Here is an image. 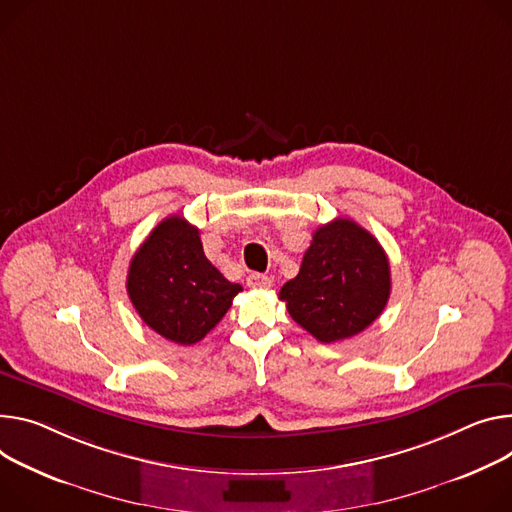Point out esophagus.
I'll return each instance as SVG.
<instances>
[{"label":"esophagus","mask_w":512,"mask_h":512,"mask_svg":"<svg viewBox=\"0 0 512 512\" xmlns=\"http://www.w3.org/2000/svg\"><path fill=\"white\" fill-rule=\"evenodd\" d=\"M247 286L253 288V290H265V288L271 286V280H269L267 275H263V273H251L247 277Z\"/></svg>","instance_id":"esophagus-1"}]
</instances>
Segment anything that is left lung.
I'll list each match as a JSON object with an SVG mask.
<instances>
[{"label":"left lung","mask_w":512,"mask_h":512,"mask_svg":"<svg viewBox=\"0 0 512 512\" xmlns=\"http://www.w3.org/2000/svg\"><path fill=\"white\" fill-rule=\"evenodd\" d=\"M390 288V261L378 239L351 218H335L314 230L280 300L316 341L335 343L365 331L384 312Z\"/></svg>","instance_id":"8db88e82"}]
</instances>
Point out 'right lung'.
<instances>
[{"label": "right lung", "mask_w": 512, "mask_h": 512, "mask_svg": "<svg viewBox=\"0 0 512 512\" xmlns=\"http://www.w3.org/2000/svg\"><path fill=\"white\" fill-rule=\"evenodd\" d=\"M126 290L138 316L155 333L194 345L216 327L243 288L228 282L206 259L194 224L169 216L134 253Z\"/></svg>", "instance_id": "obj_1"}]
</instances>
